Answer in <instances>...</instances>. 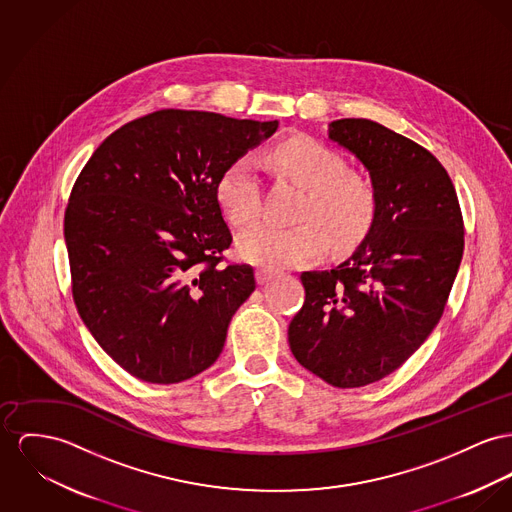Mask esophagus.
I'll list each match as a JSON object with an SVG mask.
<instances>
[{"mask_svg":"<svg viewBox=\"0 0 512 512\" xmlns=\"http://www.w3.org/2000/svg\"><path fill=\"white\" fill-rule=\"evenodd\" d=\"M275 273L277 272H275L273 268H264V266H262V268H258V270H256V279H258V283H260V285H264V283H268V281L272 279Z\"/></svg>","mask_w":512,"mask_h":512,"instance_id":"obj_1","label":"esophagus"}]
</instances>
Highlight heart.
Returning a JSON list of instances; mask_svg holds the SVG:
<instances>
[{
	"mask_svg": "<svg viewBox=\"0 0 512 512\" xmlns=\"http://www.w3.org/2000/svg\"><path fill=\"white\" fill-rule=\"evenodd\" d=\"M273 171L305 188L295 225L256 223L237 237V254L260 266H297L322 258L330 239L351 246L363 239L376 215V192L371 180L345 171V161L328 145L312 137H289L266 155ZM217 200L235 225L260 213V178L252 157L231 163L217 182Z\"/></svg>",
	"mask_w": 512,
	"mask_h": 512,
	"instance_id": "1",
	"label": "heart"
}]
</instances>
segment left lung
I'll return each instance as SVG.
<instances>
[{
    "label": "left lung",
    "instance_id": "1",
    "mask_svg": "<svg viewBox=\"0 0 512 512\" xmlns=\"http://www.w3.org/2000/svg\"><path fill=\"white\" fill-rule=\"evenodd\" d=\"M328 137L369 171L375 221L340 266L301 273L305 303L289 345L310 373L359 388L402 367L439 324L464 221L448 172L425 147L365 118L332 122Z\"/></svg>",
    "mask_w": 512,
    "mask_h": 512
}]
</instances>
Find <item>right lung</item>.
I'll use <instances>...</instances> for the list:
<instances>
[{
	"label": "right lung",
	"instance_id": "obj_1",
	"mask_svg": "<svg viewBox=\"0 0 512 512\" xmlns=\"http://www.w3.org/2000/svg\"><path fill=\"white\" fill-rule=\"evenodd\" d=\"M277 126L157 110L106 137L77 176L64 217L73 301L130 375L174 384L221 355L256 279L219 266L233 237L217 182Z\"/></svg>",
	"mask_w": 512,
	"mask_h": 512
}]
</instances>
